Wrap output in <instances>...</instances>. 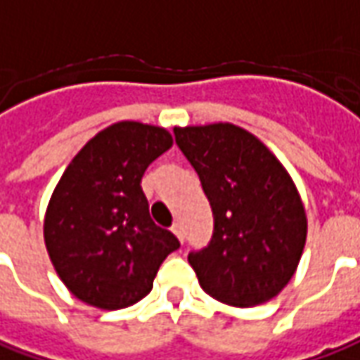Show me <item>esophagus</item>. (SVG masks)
<instances>
[{
	"mask_svg": "<svg viewBox=\"0 0 360 360\" xmlns=\"http://www.w3.org/2000/svg\"><path fill=\"white\" fill-rule=\"evenodd\" d=\"M171 231L179 237V241L183 243L185 241V233H183V229H181V223H173V227H171Z\"/></svg>",
	"mask_w": 360,
	"mask_h": 360,
	"instance_id": "esophagus-1",
	"label": "esophagus"
}]
</instances>
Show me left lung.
<instances>
[{
  "label": "left lung",
  "mask_w": 360,
  "mask_h": 360,
  "mask_svg": "<svg viewBox=\"0 0 360 360\" xmlns=\"http://www.w3.org/2000/svg\"><path fill=\"white\" fill-rule=\"evenodd\" d=\"M173 133L213 211L211 241L187 257L199 285L233 307L273 299L291 281L307 239V215L289 173L237 125Z\"/></svg>",
  "instance_id": "1"
}]
</instances>
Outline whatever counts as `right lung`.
Here are the masks:
<instances>
[{
    "label": "right lung",
    "mask_w": 360,
    "mask_h": 360,
    "mask_svg": "<svg viewBox=\"0 0 360 360\" xmlns=\"http://www.w3.org/2000/svg\"><path fill=\"white\" fill-rule=\"evenodd\" d=\"M173 145L167 131L121 121L99 131L63 171L45 215L47 253L83 303L123 309L141 301L179 239L149 215L145 169Z\"/></svg>",
    "instance_id": "add662e5"
}]
</instances>
